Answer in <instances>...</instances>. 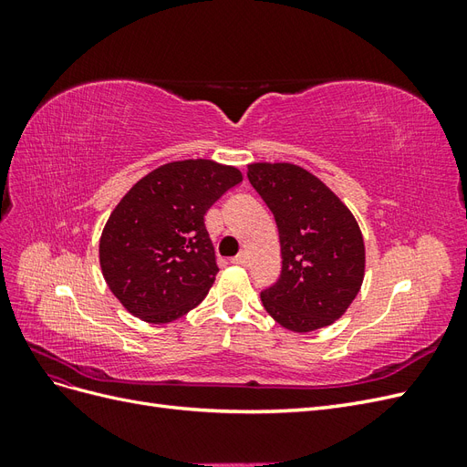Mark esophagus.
<instances>
[{"label": "esophagus", "mask_w": 467, "mask_h": 467, "mask_svg": "<svg viewBox=\"0 0 467 467\" xmlns=\"http://www.w3.org/2000/svg\"><path fill=\"white\" fill-rule=\"evenodd\" d=\"M232 263H234V265H239V266H245V265L249 263V255H247L245 251H242V253H239L237 257H234V259H232Z\"/></svg>", "instance_id": "esophagus-1"}]
</instances>
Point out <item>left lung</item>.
Wrapping results in <instances>:
<instances>
[{
  "label": "left lung",
  "instance_id": "1",
  "mask_svg": "<svg viewBox=\"0 0 467 467\" xmlns=\"http://www.w3.org/2000/svg\"><path fill=\"white\" fill-rule=\"evenodd\" d=\"M247 169L280 234L282 273L261 294L265 309L294 333L327 327L345 316L364 280L366 249L357 218L300 165L255 161Z\"/></svg>",
  "mask_w": 467,
  "mask_h": 467
}]
</instances>
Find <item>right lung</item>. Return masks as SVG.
Returning a JSON list of instances; mask_svg holds the SVG:
<instances>
[{
    "label": "right lung",
    "instance_id": "1",
    "mask_svg": "<svg viewBox=\"0 0 467 467\" xmlns=\"http://www.w3.org/2000/svg\"><path fill=\"white\" fill-rule=\"evenodd\" d=\"M242 179L234 165L181 160L153 169L122 196L99 239V263L132 316L169 323L206 298L218 265L204 216Z\"/></svg>",
    "mask_w": 467,
    "mask_h": 467
}]
</instances>
